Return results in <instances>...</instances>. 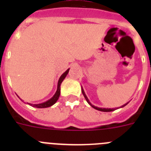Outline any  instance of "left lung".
<instances>
[{"instance_id": "1", "label": "left lung", "mask_w": 151, "mask_h": 151, "mask_svg": "<svg viewBox=\"0 0 151 151\" xmlns=\"http://www.w3.org/2000/svg\"><path fill=\"white\" fill-rule=\"evenodd\" d=\"M82 94H83V95H84V97H85V100H86V101H87V102L89 104L91 105V106H92V107L93 108H94V109H96V110H100V111H102V112H110V111H113V110H113V109H108V108H99V107H97V106H93V105L91 104L90 103V101H88V97H87V96L85 95V92H84V91H83V89L82 88ZM128 104V103H127ZM127 104H125V105H123V106H125V105Z\"/></svg>"}]
</instances>
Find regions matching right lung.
<instances>
[{
	"instance_id": "add662e5",
	"label": "right lung",
	"mask_w": 151,
	"mask_h": 151,
	"mask_svg": "<svg viewBox=\"0 0 151 151\" xmlns=\"http://www.w3.org/2000/svg\"><path fill=\"white\" fill-rule=\"evenodd\" d=\"M69 69H68L67 70H66V71L65 72V73H64L63 74L62 76H60L59 81H58V85H57V91H56L55 94L53 96V97H52V98H50L49 101H46V102L42 103V104H31V105H32V106H34V107H37V108L49 107V106H52V105H54V104L57 102V101L58 100V98H59L60 94V85H61V83H62L63 81L64 78H66V75H67L68 73H69Z\"/></svg>"
}]
</instances>
